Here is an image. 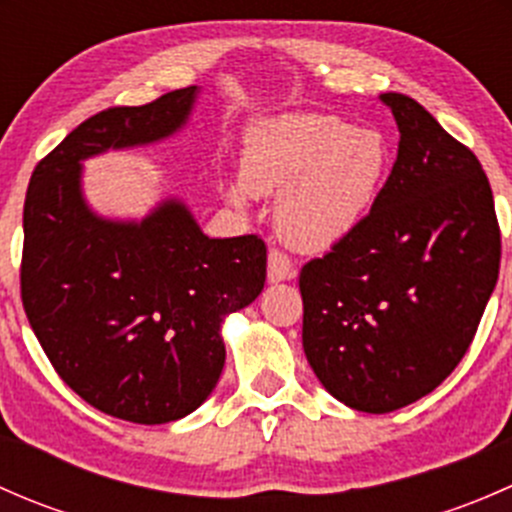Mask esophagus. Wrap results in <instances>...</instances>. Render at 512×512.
<instances>
[{
	"label": "esophagus",
	"mask_w": 512,
	"mask_h": 512,
	"mask_svg": "<svg viewBox=\"0 0 512 512\" xmlns=\"http://www.w3.org/2000/svg\"><path fill=\"white\" fill-rule=\"evenodd\" d=\"M294 277V265L292 260L282 250H270L267 257V280L270 282H285Z\"/></svg>",
	"instance_id": "esophagus-1"
}]
</instances>
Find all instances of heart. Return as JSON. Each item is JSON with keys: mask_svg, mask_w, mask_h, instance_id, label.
<instances>
[{"mask_svg": "<svg viewBox=\"0 0 512 512\" xmlns=\"http://www.w3.org/2000/svg\"><path fill=\"white\" fill-rule=\"evenodd\" d=\"M389 151L376 131L324 113H285L247 131L240 183L227 200L242 208L250 195L272 198L287 245L329 250L366 220L381 190Z\"/></svg>", "mask_w": 512, "mask_h": 512, "instance_id": "obj_1", "label": "heart"}]
</instances>
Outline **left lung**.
I'll return each instance as SVG.
<instances>
[{
  "label": "left lung",
  "instance_id": "obj_1",
  "mask_svg": "<svg viewBox=\"0 0 512 512\" xmlns=\"http://www.w3.org/2000/svg\"><path fill=\"white\" fill-rule=\"evenodd\" d=\"M399 156L366 220L299 272L302 344L324 389L366 414L431 394L471 347L500 267L478 158L414 98L381 94Z\"/></svg>",
  "mask_w": 512,
  "mask_h": 512
}]
</instances>
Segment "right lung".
I'll list each match as a JSON object with an SVG mask.
<instances>
[{"label": "right lung", "mask_w": 512, "mask_h": 512, "mask_svg": "<svg viewBox=\"0 0 512 512\" xmlns=\"http://www.w3.org/2000/svg\"><path fill=\"white\" fill-rule=\"evenodd\" d=\"M198 86L96 113L34 168L24 200L22 302L56 374L123 421L193 414L225 366L223 322L265 287L257 235L215 240L180 198L141 220L98 215L84 160L151 146L188 123Z\"/></svg>", "instance_id": "add662e5"}]
</instances>
